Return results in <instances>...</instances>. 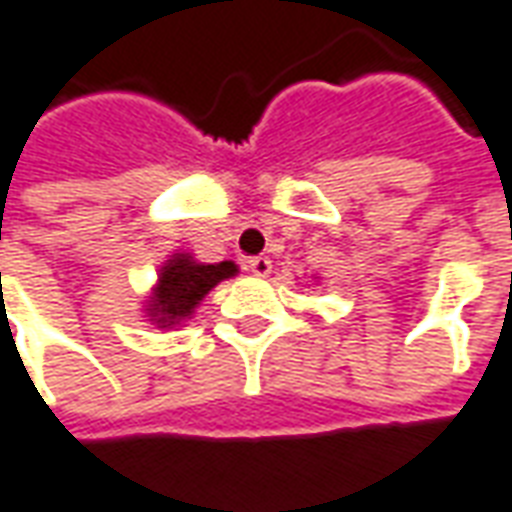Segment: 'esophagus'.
Listing matches in <instances>:
<instances>
[{
  "label": "esophagus",
  "mask_w": 512,
  "mask_h": 512,
  "mask_svg": "<svg viewBox=\"0 0 512 512\" xmlns=\"http://www.w3.org/2000/svg\"><path fill=\"white\" fill-rule=\"evenodd\" d=\"M248 270L253 276H270L273 262H270L267 256H253V259H248Z\"/></svg>",
  "instance_id": "obj_1"
}]
</instances>
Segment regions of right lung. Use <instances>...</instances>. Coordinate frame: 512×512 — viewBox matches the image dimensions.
Segmentation results:
<instances>
[{
	"label": "right lung",
	"mask_w": 512,
	"mask_h": 512,
	"mask_svg": "<svg viewBox=\"0 0 512 512\" xmlns=\"http://www.w3.org/2000/svg\"><path fill=\"white\" fill-rule=\"evenodd\" d=\"M234 262L203 264L195 262L189 253H175L164 262L158 273L153 298L147 301V317L158 329H172L192 315L197 303L203 301L220 281L236 276Z\"/></svg>",
	"instance_id": "right-lung-1"
}]
</instances>
